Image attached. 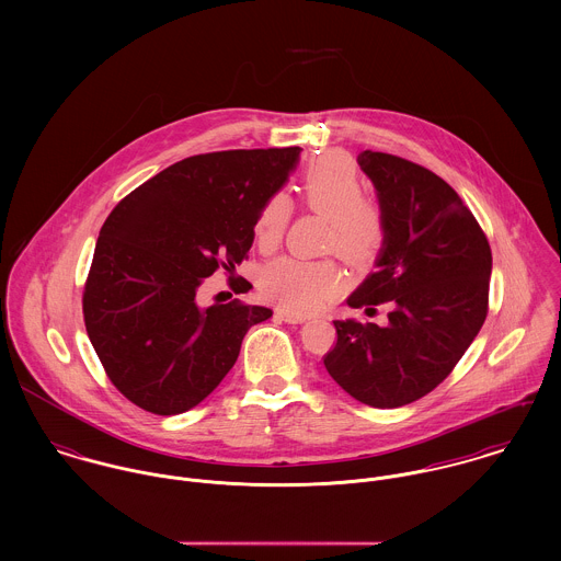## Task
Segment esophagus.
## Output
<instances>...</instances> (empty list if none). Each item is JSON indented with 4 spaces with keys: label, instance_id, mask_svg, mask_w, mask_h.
Segmentation results:
<instances>
[{
    "label": "esophagus",
    "instance_id": "obj_1",
    "mask_svg": "<svg viewBox=\"0 0 561 561\" xmlns=\"http://www.w3.org/2000/svg\"><path fill=\"white\" fill-rule=\"evenodd\" d=\"M276 316L287 323H302L309 320L305 313H296V311H287V309H276Z\"/></svg>",
    "mask_w": 561,
    "mask_h": 561
}]
</instances>
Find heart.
<instances>
[{"instance_id":"b5f03b06","label":"heart","mask_w":561,"mask_h":561,"mask_svg":"<svg viewBox=\"0 0 561 561\" xmlns=\"http://www.w3.org/2000/svg\"><path fill=\"white\" fill-rule=\"evenodd\" d=\"M300 201L307 209L330 220L328 248L350 263H367L382 250L389 222L385 207L365 196V179L350 158L328 153L311 163L300 176ZM289 225V203L283 194L267 196L252 225L261 250L276 248ZM261 294L287 311H316L341 289L339 267L323 261L283 256L272 261L259 278Z\"/></svg>"}]
</instances>
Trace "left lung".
<instances>
[{
	"label": "left lung",
	"mask_w": 561,
	"mask_h": 561,
	"mask_svg": "<svg viewBox=\"0 0 561 561\" xmlns=\"http://www.w3.org/2000/svg\"><path fill=\"white\" fill-rule=\"evenodd\" d=\"M389 236L378 270L347 298L354 309L389 305V323L334 320L323 354L332 380L371 408H400L434 391L465 356L488 316L492 252L458 192L432 170L363 151Z\"/></svg>",
	"instance_id": "left-lung-1"
}]
</instances>
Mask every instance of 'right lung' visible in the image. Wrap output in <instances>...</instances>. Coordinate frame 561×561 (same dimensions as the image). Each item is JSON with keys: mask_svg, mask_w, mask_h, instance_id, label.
Instances as JSON below:
<instances>
[{"mask_svg": "<svg viewBox=\"0 0 561 561\" xmlns=\"http://www.w3.org/2000/svg\"><path fill=\"white\" fill-rule=\"evenodd\" d=\"M300 151L185 158L129 192L103 222L83 323L110 382L138 408L168 416L201 403L236 365L248 328L272 318L241 300L201 309L196 289L248 259L254 216ZM241 287L252 285L241 278Z\"/></svg>", "mask_w": 561, "mask_h": 561, "instance_id": "obj_1", "label": "right lung"}]
</instances>
